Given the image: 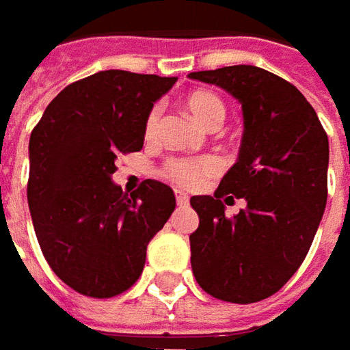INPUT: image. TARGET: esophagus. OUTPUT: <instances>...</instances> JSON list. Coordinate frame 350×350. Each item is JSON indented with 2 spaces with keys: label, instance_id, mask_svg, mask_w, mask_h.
<instances>
[{
  "label": "esophagus",
  "instance_id": "1",
  "mask_svg": "<svg viewBox=\"0 0 350 350\" xmlns=\"http://www.w3.org/2000/svg\"><path fill=\"white\" fill-rule=\"evenodd\" d=\"M175 200H177V204L179 206H185V204H189V196L185 195V193H181V191H175Z\"/></svg>",
  "mask_w": 350,
  "mask_h": 350
}]
</instances>
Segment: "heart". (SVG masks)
<instances>
[{"instance_id": "1", "label": "heart", "mask_w": 350, "mask_h": 350, "mask_svg": "<svg viewBox=\"0 0 350 350\" xmlns=\"http://www.w3.org/2000/svg\"><path fill=\"white\" fill-rule=\"evenodd\" d=\"M185 105L191 111V115L210 130H216L226 118L224 101L216 93L206 89H196L189 93ZM159 128H161V105H154L144 124L146 140H155L159 136ZM220 171H222V161L216 155H177L167 159L161 167L163 177L169 183L187 191L200 189L210 177L218 175Z\"/></svg>"}]
</instances>
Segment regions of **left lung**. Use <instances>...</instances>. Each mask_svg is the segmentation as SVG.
I'll return each instance as SVG.
<instances>
[{
	"label": "left lung",
	"mask_w": 350,
	"mask_h": 350,
	"mask_svg": "<svg viewBox=\"0 0 350 350\" xmlns=\"http://www.w3.org/2000/svg\"><path fill=\"white\" fill-rule=\"evenodd\" d=\"M232 93L243 111L239 159L214 196H193V275L206 294L234 304L273 296L306 259L327 202L329 142L316 111L290 81L255 66L193 72ZM232 194L248 200L225 216Z\"/></svg>",
	"instance_id": "8db88e82"
}]
</instances>
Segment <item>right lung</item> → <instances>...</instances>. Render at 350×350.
Listing matches in <instances>:
<instances>
[{"label": "right lung", "mask_w": 350, "mask_h": 350, "mask_svg": "<svg viewBox=\"0 0 350 350\" xmlns=\"http://www.w3.org/2000/svg\"><path fill=\"white\" fill-rule=\"evenodd\" d=\"M175 81L124 70L89 75L62 89L31 132L34 234L50 269L83 296L126 292L175 210L163 183L146 179L128 196L111 181L116 157L142 150L146 116Z\"/></svg>", "instance_id": "add662e5"}]
</instances>
